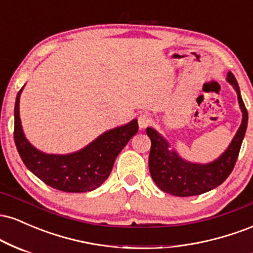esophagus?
I'll list each match as a JSON object with an SVG mask.
<instances>
[{
	"label": "esophagus",
	"mask_w": 253,
	"mask_h": 253,
	"mask_svg": "<svg viewBox=\"0 0 253 253\" xmlns=\"http://www.w3.org/2000/svg\"><path fill=\"white\" fill-rule=\"evenodd\" d=\"M151 123H152V120H151V118L147 114H140V115H139L138 125H139V127H140L141 129L146 128V127L149 126Z\"/></svg>",
	"instance_id": "esophagus-1"
}]
</instances>
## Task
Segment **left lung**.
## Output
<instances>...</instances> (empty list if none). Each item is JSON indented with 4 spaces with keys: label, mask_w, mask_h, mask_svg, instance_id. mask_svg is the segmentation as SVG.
<instances>
[{
    "label": "left lung",
    "mask_w": 253,
    "mask_h": 253,
    "mask_svg": "<svg viewBox=\"0 0 253 253\" xmlns=\"http://www.w3.org/2000/svg\"><path fill=\"white\" fill-rule=\"evenodd\" d=\"M227 82L236 90L243 119L231 144L215 161L206 164L185 161L171 149L169 141L161 133L152 127L146 128L151 139L150 173L161 190L179 197L200 195L221 184L232 172L248 128L249 114L240 95L239 85L232 72L227 74Z\"/></svg>",
    "instance_id": "8db88e82"
}]
</instances>
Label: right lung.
Wrapping results in <instances>:
<instances>
[{
    "label": "right lung",
    "mask_w": 253,
    "mask_h": 253,
    "mask_svg": "<svg viewBox=\"0 0 253 253\" xmlns=\"http://www.w3.org/2000/svg\"><path fill=\"white\" fill-rule=\"evenodd\" d=\"M14 108V140L17 152L27 169L54 189L66 193L95 190L108 178L115 159L133 135L138 132V120L115 127L98 135L83 149L68 155L45 153L26 138L20 119V96Z\"/></svg>",
    "instance_id": "1"
}]
</instances>
